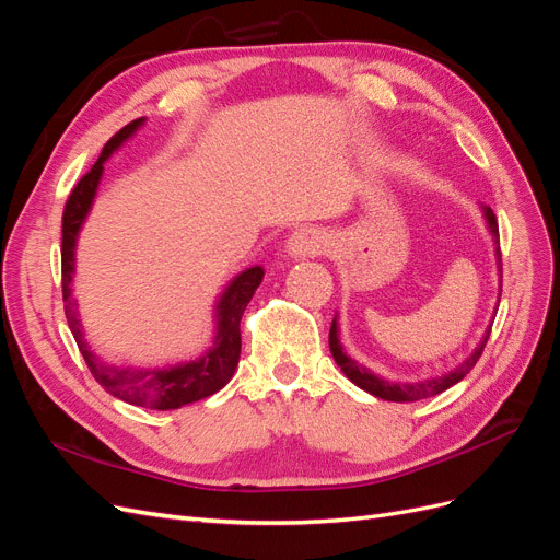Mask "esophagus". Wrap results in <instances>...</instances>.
Returning <instances> with one entry per match:
<instances>
[{"instance_id": "1", "label": "esophagus", "mask_w": 560, "mask_h": 560, "mask_svg": "<svg viewBox=\"0 0 560 560\" xmlns=\"http://www.w3.org/2000/svg\"><path fill=\"white\" fill-rule=\"evenodd\" d=\"M327 249V238L325 233L313 229V226H303V229H296L290 241H287V257L292 259H311V257H317V254H322Z\"/></svg>"}]
</instances>
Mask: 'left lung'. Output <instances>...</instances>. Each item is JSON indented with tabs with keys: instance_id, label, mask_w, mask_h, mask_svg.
Masks as SVG:
<instances>
[{
	"instance_id": "1",
	"label": "left lung",
	"mask_w": 560,
	"mask_h": 560,
	"mask_svg": "<svg viewBox=\"0 0 560 560\" xmlns=\"http://www.w3.org/2000/svg\"><path fill=\"white\" fill-rule=\"evenodd\" d=\"M481 210H483L488 233L493 235V245H495V261H498V276H500L498 303H500V296H502V257H500L498 219H495L493 210H490L488 206H483ZM493 313H498V308ZM490 327H493V322H490V325L486 327V331L481 336V341L477 343V348H474L460 364L453 366L451 371H446V374H442V376H430V378H420V381H389V378H383V376L374 374V371L366 369L358 360H352L350 354L346 352L343 343H341V331H338V315L334 317L331 329H329V350L334 354V362L341 366L346 378L352 381L358 387H362L364 393L374 395L378 399H387V401H418V399H428V397H434V395H442L444 389L453 387L455 383H460L469 374V371L474 369V364H477L479 358H481L483 346H486L488 336H490Z\"/></svg>"
}]
</instances>
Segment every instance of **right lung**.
Segmentation results:
<instances>
[{"instance_id": "1", "label": "right lung", "mask_w": 560, "mask_h": 560, "mask_svg": "<svg viewBox=\"0 0 560 560\" xmlns=\"http://www.w3.org/2000/svg\"><path fill=\"white\" fill-rule=\"evenodd\" d=\"M144 121L147 118H135L132 124H128L114 135L105 144L103 154H100L95 165L79 179L74 191L70 194V200H67L62 214V301L67 325H70L74 341L95 381L103 385L109 395L126 404L144 406V409L156 411H171L219 393V389L233 378L235 366H238L241 360V319L249 299L264 280V268L249 266L241 270V273L224 287V292L214 301L212 346L202 354H198L196 360L149 369L124 364L118 366L105 362L89 346L79 319V303L72 290L77 273V241L91 214L100 179H103L105 173V163L109 161L114 151L121 149L132 135L144 126Z\"/></svg>"}]
</instances>
